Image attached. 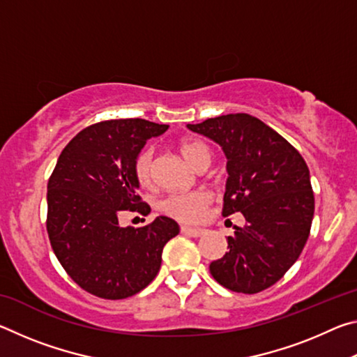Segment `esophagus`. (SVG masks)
<instances>
[{
    "label": "esophagus",
    "instance_id": "obj_1",
    "mask_svg": "<svg viewBox=\"0 0 357 357\" xmlns=\"http://www.w3.org/2000/svg\"><path fill=\"white\" fill-rule=\"evenodd\" d=\"M181 233H184L185 236H192V238H200L206 233V229L203 228H190V227H181Z\"/></svg>",
    "mask_w": 357,
    "mask_h": 357
}]
</instances>
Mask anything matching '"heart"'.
Masks as SVG:
<instances>
[{
	"label": "heart",
	"mask_w": 357,
	"mask_h": 357,
	"mask_svg": "<svg viewBox=\"0 0 357 357\" xmlns=\"http://www.w3.org/2000/svg\"><path fill=\"white\" fill-rule=\"evenodd\" d=\"M179 151L187 164L195 168V170L209 165L211 151L206 144L200 142H183ZM134 174L142 185H148L151 183V179H153V149L144 148L135 155ZM209 202L211 195L208 192L174 193V195L167 197L162 202L160 208L165 214L181 222H197L203 217Z\"/></svg>",
	"instance_id": "heart-1"
}]
</instances>
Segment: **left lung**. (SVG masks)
I'll return each instance as SVG.
<instances>
[{
    "label": "left lung",
    "instance_id": "1",
    "mask_svg": "<svg viewBox=\"0 0 357 357\" xmlns=\"http://www.w3.org/2000/svg\"><path fill=\"white\" fill-rule=\"evenodd\" d=\"M192 132L219 143L227 155L223 215L243 213L228 252L209 264L231 291L255 294L279 282L309 239L315 198L305 160L285 138L247 113L222 114Z\"/></svg>",
    "mask_w": 357,
    "mask_h": 357
}]
</instances>
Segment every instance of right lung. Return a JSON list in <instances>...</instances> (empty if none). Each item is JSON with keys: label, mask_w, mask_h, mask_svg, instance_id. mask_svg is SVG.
<instances>
[{"label": "right lung", "mask_w": 357, "mask_h": 357, "mask_svg": "<svg viewBox=\"0 0 357 357\" xmlns=\"http://www.w3.org/2000/svg\"><path fill=\"white\" fill-rule=\"evenodd\" d=\"M168 129L146 119L102 121L72 138L47 185L52 249L78 287L104 299H126L146 288L160 269L162 250L179 233L170 217L148 225H119L123 211L146 215L138 195L135 155Z\"/></svg>", "instance_id": "obj_1"}]
</instances>
